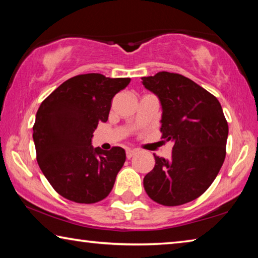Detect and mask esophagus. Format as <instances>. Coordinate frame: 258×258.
<instances>
[{
  "mask_svg": "<svg viewBox=\"0 0 258 258\" xmlns=\"http://www.w3.org/2000/svg\"><path fill=\"white\" fill-rule=\"evenodd\" d=\"M137 154V150H132V149H127L126 150V158L127 159H131L132 157Z\"/></svg>",
  "mask_w": 258,
  "mask_h": 258,
  "instance_id": "1",
  "label": "esophagus"
}]
</instances>
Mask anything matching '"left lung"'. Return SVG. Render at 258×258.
Returning <instances> with one entry per match:
<instances>
[{"instance_id":"obj_1","label":"left lung","mask_w":258,"mask_h":258,"mask_svg":"<svg viewBox=\"0 0 258 258\" xmlns=\"http://www.w3.org/2000/svg\"><path fill=\"white\" fill-rule=\"evenodd\" d=\"M161 104V139L174 143L171 159L155 156L143 178L148 196L164 206H178L206 191L225 159L229 126L218 100L190 78L168 72L142 77Z\"/></svg>"}]
</instances>
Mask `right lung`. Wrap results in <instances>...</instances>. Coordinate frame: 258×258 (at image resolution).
Masks as SVG:
<instances>
[{"label": "right lung", "instance_id": "add662e5", "mask_svg": "<svg viewBox=\"0 0 258 258\" xmlns=\"http://www.w3.org/2000/svg\"><path fill=\"white\" fill-rule=\"evenodd\" d=\"M131 78L84 74L63 82L41 103L33 126L36 159L52 187L63 198L94 204L110 194L125 163V150L91 145L111 100Z\"/></svg>", "mask_w": 258, "mask_h": 258}]
</instances>
